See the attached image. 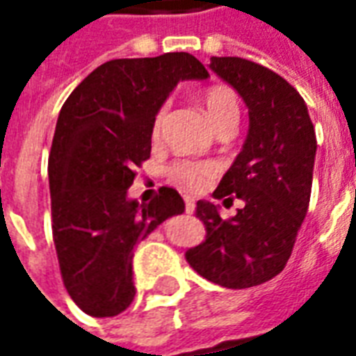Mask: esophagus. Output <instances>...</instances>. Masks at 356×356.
<instances>
[{"mask_svg": "<svg viewBox=\"0 0 356 356\" xmlns=\"http://www.w3.org/2000/svg\"><path fill=\"white\" fill-rule=\"evenodd\" d=\"M194 208H196V204H194L193 198H185V211H186V213H194Z\"/></svg>", "mask_w": 356, "mask_h": 356, "instance_id": "34e87169", "label": "esophagus"}]
</instances>
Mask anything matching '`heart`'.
I'll return each instance as SVG.
<instances>
[{"mask_svg":"<svg viewBox=\"0 0 356 356\" xmlns=\"http://www.w3.org/2000/svg\"><path fill=\"white\" fill-rule=\"evenodd\" d=\"M202 102H204V110H206L213 127L227 118L238 116V97L234 93V89L225 86V83L209 86L202 95ZM162 122L163 110H160L156 114L154 122H152V137L154 139L160 135ZM168 175L171 177V181H175L177 185H181L186 191H202L209 183V179L216 175V165L206 162H193V160H179V162L171 163Z\"/></svg>","mask_w":356,"mask_h":356,"instance_id":"heart-1","label":"heart"}]
</instances>
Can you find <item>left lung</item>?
I'll return each mask as SVG.
<instances>
[{
    "instance_id": "obj_1",
    "label": "left lung",
    "mask_w": 356,
    "mask_h": 356,
    "mask_svg": "<svg viewBox=\"0 0 356 356\" xmlns=\"http://www.w3.org/2000/svg\"><path fill=\"white\" fill-rule=\"evenodd\" d=\"M209 68L250 114L244 147L213 193L244 208L221 219L216 204L198 200L206 240L185 257L204 278L242 290L275 278L290 259L311 200L316 137L303 97L282 76L240 57H211Z\"/></svg>"
}]
</instances>
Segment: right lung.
I'll return each mask as SVG.
<instances>
[{
	"instance_id": "right-lung-1",
	"label": "right lung",
	"mask_w": 356,
	"mask_h": 356,
	"mask_svg": "<svg viewBox=\"0 0 356 356\" xmlns=\"http://www.w3.org/2000/svg\"><path fill=\"white\" fill-rule=\"evenodd\" d=\"M208 76L188 53L116 58L63 104L49 154L53 240L66 291L83 313L116 316L131 305L133 250L185 211L175 188L162 186L148 204L127 188L150 158L152 122L173 88Z\"/></svg>"
}]
</instances>
